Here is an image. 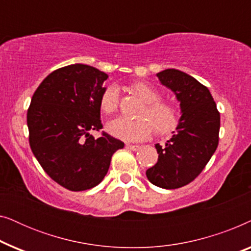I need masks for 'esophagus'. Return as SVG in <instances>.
<instances>
[{
	"label": "esophagus",
	"mask_w": 251,
	"mask_h": 251,
	"mask_svg": "<svg viewBox=\"0 0 251 251\" xmlns=\"http://www.w3.org/2000/svg\"><path fill=\"white\" fill-rule=\"evenodd\" d=\"M126 147L128 150H131V151H138L140 149L139 145H131V144H126Z\"/></svg>",
	"instance_id": "34e87169"
}]
</instances>
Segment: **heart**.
I'll list each match as a JSON object with an SVG mask.
<instances>
[{"instance_id":"1","label":"heart","mask_w":251,"mask_h":251,"mask_svg":"<svg viewBox=\"0 0 251 251\" xmlns=\"http://www.w3.org/2000/svg\"><path fill=\"white\" fill-rule=\"evenodd\" d=\"M130 89L146 104L139 111L138 119L118 118L109 121L106 129L112 136L126 142H139L149 138L153 129L157 135H167L176 128L178 109L173 102L160 100L161 94L157 89L146 82H133ZM119 102V88L114 84L107 85L99 99L101 111L112 114L118 109Z\"/></svg>"}]
</instances>
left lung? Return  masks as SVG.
<instances>
[{"instance_id":"8db88e82","label":"left lung","mask_w":251,"mask_h":251,"mask_svg":"<svg viewBox=\"0 0 251 251\" xmlns=\"http://www.w3.org/2000/svg\"><path fill=\"white\" fill-rule=\"evenodd\" d=\"M156 76L176 95L181 116L166 146L155 145L159 159L146 176L155 186L175 190L193 181L211 159L218 146L221 115L210 91L193 76L174 68Z\"/></svg>"}]
</instances>
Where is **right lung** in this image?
I'll return each mask as SVG.
<instances>
[{
    "instance_id": "1",
    "label": "right lung",
    "mask_w": 251,
    "mask_h": 251,
    "mask_svg": "<svg viewBox=\"0 0 251 251\" xmlns=\"http://www.w3.org/2000/svg\"><path fill=\"white\" fill-rule=\"evenodd\" d=\"M108 75L74 64L58 68L34 92L27 111L29 145L43 170L61 186L78 192L97 186L107 174L121 140L102 128L100 99Z\"/></svg>"
}]
</instances>
